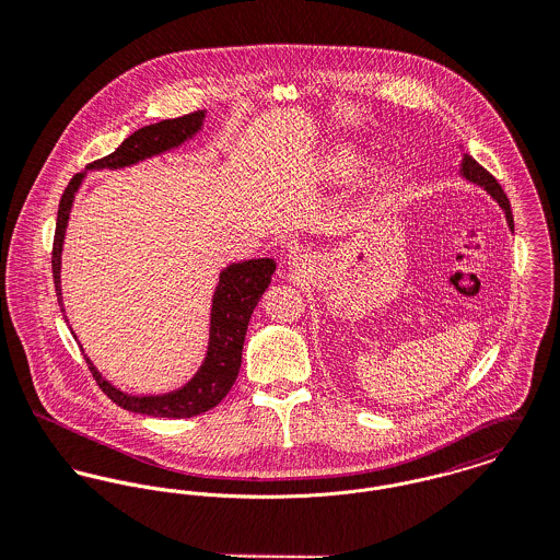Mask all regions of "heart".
<instances>
[{"mask_svg": "<svg viewBox=\"0 0 560 560\" xmlns=\"http://www.w3.org/2000/svg\"><path fill=\"white\" fill-rule=\"evenodd\" d=\"M352 165H354V154H352V150L346 148V145H341V148H337V150L328 156L326 170H328L330 174H346Z\"/></svg>", "mask_w": 560, "mask_h": 560, "instance_id": "obj_1", "label": "heart"}]
</instances>
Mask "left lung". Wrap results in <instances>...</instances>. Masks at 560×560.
I'll return each mask as SVG.
<instances>
[{
  "label": "left lung",
  "mask_w": 560,
  "mask_h": 560,
  "mask_svg": "<svg viewBox=\"0 0 560 560\" xmlns=\"http://www.w3.org/2000/svg\"><path fill=\"white\" fill-rule=\"evenodd\" d=\"M462 174L470 180V183H477V185H481V187L486 188L494 199H497L498 203H500V208L504 210V214H506V223H509V228L513 230V214H511V203H509V199H506V195H504V190L502 187L498 185L497 178L488 172V170H483L472 156H464V163H462Z\"/></svg>",
  "instance_id": "1"
}]
</instances>
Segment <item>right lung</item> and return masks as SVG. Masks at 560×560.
<instances>
[{"label": "right lung", "instance_id": "1", "mask_svg": "<svg viewBox=\"0 0 560 560\" xmlns=\"http://www.w3.org/2000/svg\"><path fill=\"white\" fill-rule=\"evenodd\" d=\"M203 122V112H192L180 118L163 120L159 125L143 126L137 132H132L128 139L120 143L116 152H112L105 159H98L88 165V170H118L132 165L141 159L161 154L170 148L180 145L192 137ZM83 172L74 174L68 187L63 188L60 208H58V223H56V236H54V283L58 301L62 303V288H60V264H62V243L68 225L70 206L74 199V192L83 180ZM277 264L270 257L249 259L228 266L221 277L219 285L212 299V317H210V343L208 354L199 372L192 375V380L183 388L167 393V395H126L120 388L112 386L98 370L92 365V361L85 357L88 368L94 375L101 390L120 408L137 415L148 417H165V419H188L195 415H201L210 408H214L232 388L236 382V375L243 363V346L245 335L249 326L250 313L259 303L264 290L270 283V277L275 272Z\"/></svg>", "mask_w": 560, "mask_h": 560}]
</instances>
